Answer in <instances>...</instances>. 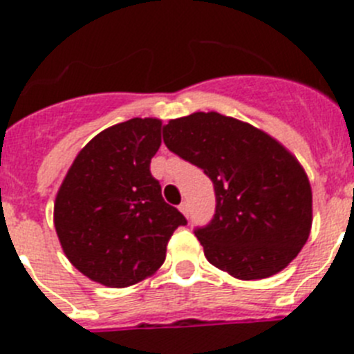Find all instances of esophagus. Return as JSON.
Wrapping results in <instances>:
<instances>
[{
	"label": "esophagus",
	"mask_w": 354,
	"mask_h": 354,
	"mask_svg": "<svg viewBox=\"0 0 354 354\" xmlns=\"http://www.w3.org/2000/svg\"><path fill=\"white\" fill-rule=\"evenodd\" d=\"M179 209H180V212H183L184 216H187V214H189V204H187L186 200H184L183 204L179 205Z\"/></svg>",
	"instance_id": "1"
}]
</instances>
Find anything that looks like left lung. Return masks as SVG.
Returning a JSON list of instances; mask_svg holds the SVG:
<instances>
[{"instance_id": "8db88e82", "label": "left lung", "mask_w": 354, "mask_h": 354, "mask_svg": "<svg viewBox=\"0 0 354 354\" xmlns=\"http://www.w3.org/2000/svg\"><path fill=\"white\" fill-rule=\"evenodd\" d=\"M162 140L214 184V216L195 228L212 266L239 280H261L296 259L310 234L312 189L282 143L216 111L170 120Z\"/></svg>"}]
</instances>
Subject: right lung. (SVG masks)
I'll list each match as a JSON object with an SVG mask.
<instances>
[{
	"mask_svg": "<svg viewBox=\"0 0 354 354\" xmlns=\"http://www.w3.org/2000/svg\"><path fill=\"white\" fill-rule=\"evenodd\" d=\"M161 120L131 118L90 140L55 200V228L71 264L106 287H129L154 274L186 218L161 195L150 159Z\"/></svg>",
	"mask_w": 354,
	"mask_h": 354,
	"instance_id": "1",
	"label": "right lung"
}]
</instances>
